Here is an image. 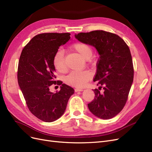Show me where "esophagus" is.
<instances>
[{
  "label": "esophagus",
  "instance_id": "obj_1",
  "mask_svg": "<svg viewBox=\"0 0 152 152\" xmlns=\"http://www.w3.org/2000/svg\"><path fill=\"white\" fill-rule=\"evenodd\" d=\"M83 89H79V88H75V92H79V91H82Z\"/></svg>",
  "mask_w": 152,
  "mask_h": 152
}]
</instances>
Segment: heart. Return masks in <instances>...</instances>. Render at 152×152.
Here are the masks:
<instances>
[{
	"label": "heart",
	"mask_w": 152,
	"mask_h": 152,
	"mask_svg": "<svg viewBox=\"0 0 152 152\" xmlns=\"http://www.w3.org/2000/svg\"><path fill=\"white\" fill-rule=\"evenodd\" d=\"M80 56L85 59H89L93 54V50L89 45L84 42H76L72 46ZM53 64L54 67L59 72H65L66 66L65 61V56L63 50H58L55 53L53 58ZM91 77L90 73L87 71L72 72L65 78L66 83L75 87H82L88 81Z\"/></svg>",
	"instance_id": "heart-1"
}]
</instances>
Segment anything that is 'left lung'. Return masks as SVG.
I'll return each mask as SVG.
<instances>
[{
  "instance_id": "obj_1",
  "label": "left lung",
  "mask_w": 152,
  "mask_h": 152,
  "mask_svg": "<svg viewBox=\"0 0 152 152\" xmlns=\"http://www.w3.org/2000/svg\"><path fill=\"white\" fill-rule=\"evenodd\" d=\"M75 37L80 42L94 47L99 55L94 79L99 87L93 90L94 99L88 108L96 117L112 118L125 106L133 82L130 49L118 35L103 30L79 33Z\"/></svg>"
}]
</instances>
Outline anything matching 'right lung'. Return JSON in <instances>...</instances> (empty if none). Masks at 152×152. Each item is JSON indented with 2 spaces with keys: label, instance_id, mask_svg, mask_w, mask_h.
Returning <instances> with one entry per match:
<instances>
[{
  "label": "right lung",
  "instance_id": "add662e5",
  "mask_svg": "<svg viewBox=\"0 0 152 152\" xmlns=\"http://www.w3.org/2000/svg\"><path fill=\"white\" fill-rule=\"evenodd\" d=\"M69 33H44L32 38L22 50L18 63V81L31 113L40 120L51 122L65 113L74 89L55 80L53 58L59 48L70 39ZM53 84L61 91H49Z\"/></svg>",
  "mask_w": 152,
  "mask_h": 152
}]
</instances>
